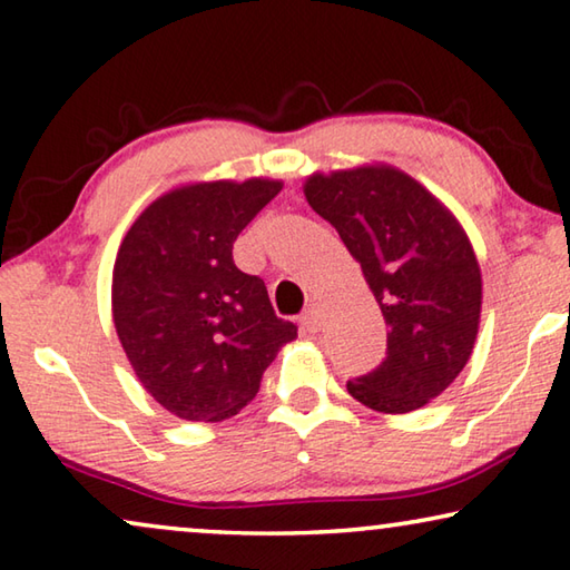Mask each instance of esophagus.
<instances>
[{"label":"esophagus","instance_id":"1","mask_svg":"<svg viewBox=\"0 0 570 570\" xmlns=\"http://www.w3.org/2000/svg\"><path fill=\"white\" fill-rule=\"evenodd\" d=\"M322 324H324L322 306L314 304V306H309V309H306V312L302 314V327H304L306 332H320Z\"/></svg>","mask_w":570,"mask_h":570}]
</instances>
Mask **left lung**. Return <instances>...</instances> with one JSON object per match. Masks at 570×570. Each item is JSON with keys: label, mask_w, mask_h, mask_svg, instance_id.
Wrapping results in <instances>:
<instances>
[{"label": "left lung", "mask_w": 570, "mask_h": 570, "mask_svg": "<svg viewBox=\"0 0 570 570\" xmlns=\"http://www.w3.org/2000/svg\"><path fill=\"white\" fill-rule=\"evenodd\" d=\"M304 195L360 261L387 324L385 360L347 381L350 395L381 413L421 409L462 373L480 330L482 274L464 228L387 165L317 171Z\"/></svg>", "instance_id": "obj_1"}]
</instances>
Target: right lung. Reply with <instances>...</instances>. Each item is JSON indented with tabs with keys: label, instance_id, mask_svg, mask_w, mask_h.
Listing matches in <instances>:
<instances>
[{
	"label": "right lung",
	"instance_id": "1",
	"mask_svg": "<svg viewBox=\"0 0 570 570\" xmlns=\"http://www.w3.org/2000/svg\"><path fill=\"white\" fill-rule=\"evenodd\" d=\"M278 179L195 183L157 197L114 264V324L161 409L215 423L256 399L264 370L296 337L264 278L233 264L240 230L282 193Z\"/></svg>",
	"mask_w": 570,
	"mask_h": 570
}]
</instances>
